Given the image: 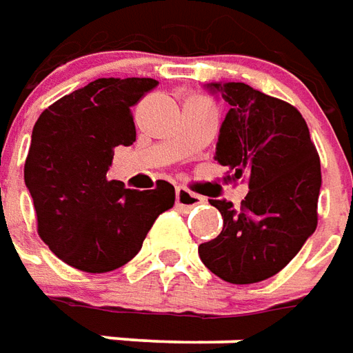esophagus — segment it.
<instances>
[{"label":"esophagus","mask_w":353,"mask_h":353,"mask_svg":"<svg viewBox=\"0 0 353 353\" xmlns=\"http://www.w3.org/2000/svg\"><path fill=\"white\" fill-rule=\"evenodd\" d=\"M201 202H204L201 194H194L191 193L189 189H185V187H177L176 189V204L179 208H183V210H191L194 206H199Z\"/></svg>","instance_id":"esophagus-1"}]
</instances>
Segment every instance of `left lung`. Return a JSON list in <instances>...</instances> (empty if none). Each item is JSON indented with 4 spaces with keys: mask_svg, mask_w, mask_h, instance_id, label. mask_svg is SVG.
Returning <instances> with one entry per match:
<instances>
[{
    "mask_svg": "<svg viewBox=\"0 0 353 353\" xmlns=\"http://www.w3.org/2000/svg\"><path fill=\"white\" fill-rule=\"evenodd\" d=\"M228 101L216 160L248 179L241 208L210 201L223 218L199 256L219 279L250 285L287 265L317 228L321 164L307 124L292 105L243 82L208 83Z\"/></svg>",
    "mask_w": 353,
    "mask_h": 353,
    "instance_id": "8db88e82",
    "label": "left lung"
}]
</instances>
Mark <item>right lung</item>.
I'll return each mask as SVG.
<instances>
[{"instance_id": "1", "label": "right lung", "mask_w": 353, "mask_h": 353, "mask_svg": "<svg viewBox=\"0 0 353 353\" xmlns=\"http://www.w3.org/2000/svg\"><path fill=\"white\" fill-rule=\"evenodd\" d=\"M159 85L152 78H99L55 101L39 114L24 183L38 216V235L63 262L88 273L128 263L162 212L174 185L125 189L107 179L118 145L135 141L132 107Z\"/></svg>"}]
</instances>
